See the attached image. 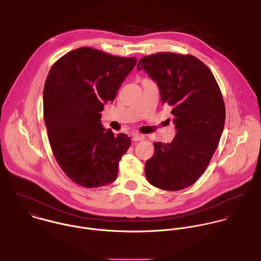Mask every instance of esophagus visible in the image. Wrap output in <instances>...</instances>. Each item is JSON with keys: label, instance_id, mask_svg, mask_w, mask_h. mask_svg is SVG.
Here are the masks:
<instances>
[{"label": "esophagus", "instance_id": "esophagus-1", "mask_svg": "<svg viewBox=\"0 0 261 261\" xmlns=\"http://www.w3.org/2000/svg\"><path fill=\"white\" fill-rule=\"evenodd\" d=\"M133 140L135 142H139V141H143L144 140V137L139 135V134H133Z\"/></svg>", "mask_w": 261, "mask_h": 261}]
</instances>
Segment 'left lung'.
Instances as JSON below:
<instances>
[{
  "label": "left lung",
  "instance_id": "8db88e82",
  "mask_svg": "<svg viewBox=\"0 0 261 261\" xmlns=\"http://www.w3.org/2000/svg\"><path fill=\"white\" fill-rule=\"evenodd\" d=\"M144 70L160 90L163 104L171 107L176 135L171 143L155 142L146 161L148 181L160 189L180 190L204 172L223 134L226 109L211 70L197 58L160 53L142 58Z\"/></svg>",
  "mask_w": 261,
  "mask_h": 261
}]
</instances>
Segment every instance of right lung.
Wrapping results in <instances>:
<instances>
[{
    "instance_id": "1",
    "label": "right lung",
    "mask_w": 261,
    "mask_h": 261,
    "mask_svg": "<svg viewBox=\"0 0 261 261\" xmlns=\"http://www.w3.org/2000/svg\"><path fill=\"white\" fill-rule=\"evenodd\" d=\"M136 64V58L81 47L62 57L47 75L43 117L49 144L60 167L79 185L103 186L117 177L130 138L105 129L100 111Z\"/></svg>"
}]
</instances>
